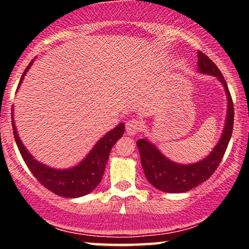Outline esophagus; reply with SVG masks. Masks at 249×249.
Listing matches in <instances>:
<instances>
[{
	"label": "esophagus",
	"instance_id": "1",
	"mask_svg": "<svg viewBox=\"0 0 249 249\" xmlns=\"http://www.w3.org/2000/svg\"><path fill=\"white\" fill-rule=\"evenodd\" d=\"M125 128H126L127 134H137L142 128V122L136 118L130 119V121H127L126 124H125Z\"/></svg>",
	"mask_w": 249,
	"mask_h": 249
}]
</instances>
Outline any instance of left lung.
I'll use <instances>...</instances> for the list:
<instances>
[{"label": "left lung", "mask_w": 249, "mask_h": 249, "mask_svg": "<svg viewBox=\"0 0 249 249\" xmlns=\"http://www.w3.org/2000/svg\"><path fill=\"white\" fill-rule=\"evenodd\" d=\"M198 70L200 72L215 76L224 85L228 101L227 118H226L224 132L212 153L204 160L192 165H180L168 160L150 142H147L146 139H139L137 142V146L141 153L142 166L145 177L151 182V185L162 192H187L201 182L206 181L218 168L232 137L234 124L233 101L221 71L218 69L215 63L201 51H198Z\"/></svg>", "instance_id": "obj_1"}]
</instances>
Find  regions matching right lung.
<instances>
[{
    "mask_svg": "<svg viewBox=\"0 0 249 249\" xmlns=\"http://www.w3.org/2000/svg\"><path fill=\"white\" fill-rule=\"evenodd\" d=\"M31 64H33V61L24 70L19 84ZM11 124H13V132L17 147H18L19 153L30 172L38 180L39 184H42L53 193L59 196H64V198H78V196H85L95 190L103 178L111 148L118 139L122 138L125 131L124 124H119L97 142L96 146L92 148V151L88 154L87 158L81 164L77 165L76 167L69 168V170H55V168H50L35 160L31 154L25 150L21 139L18 138V134H17L13 115H11Z\"/></svg>",
    "mask_w": 249,
    "mask_h": 249,
    "instance_id": "right-lung-1",
    "label": "right lung"
}]
</instances>
